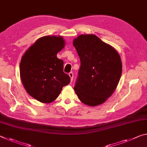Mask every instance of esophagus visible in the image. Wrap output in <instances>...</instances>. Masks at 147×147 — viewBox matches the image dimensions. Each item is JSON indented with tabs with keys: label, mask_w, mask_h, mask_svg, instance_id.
<instances>
[{
	"label": "esophagus",
	"mask_w": 147,
	"mask_h": 147,
	"mask_svg": "<svg viewBox=\"0 0 147 147\" xmlns=\"http://www.w3.org/2000/svg\"><path fill=\"white\" fill-rule=\"evenodd\" d=\"M69 76H70V78H71V81L73 82V76H74L73 72H71V73H69Z\"/></svg>",
	"instance_id": "obj_1"
}]
</instances>
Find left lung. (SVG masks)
Wrapping results in <instances>:
<instances>
[{"label": "left lung", "mask_w": 147, "mask_h": 147, "mask_svg": "<svg viewBox=\"0 0 147 147\" xmlns=\"http://www.w3.org/2000/svg\"><path fill=\"white\" fill-rule=\"evenodd\" d=\"M73 45L81 62L74 91L86 105H100L113 94L120 80L121 57L113 47L93 34L80 35Z\"/></svg>", "instance_id": "1"}]
</instances>
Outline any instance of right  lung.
Returning a JSON list of instances; mask_svg holds the SVG:
<instances>
[{"label": "right lung", "mask_w": 147, "mask_h": 147, "mask_svg": "<svg viewBox=\"0 0 147 147\" xmlns=\"http://www.w3.org/2000/svg\"><path fill=\"white\" fill-rule=\"evenodd\" d=\"M65 47L61 36L38 39L25 52L20 63V76L27 93L42 103L58 98L71 78L63 72V61L57 54Z\"/></svg>", "instance_id": "1"}]
</instances>
